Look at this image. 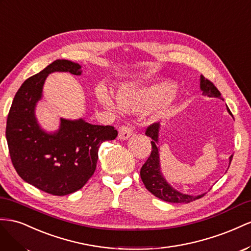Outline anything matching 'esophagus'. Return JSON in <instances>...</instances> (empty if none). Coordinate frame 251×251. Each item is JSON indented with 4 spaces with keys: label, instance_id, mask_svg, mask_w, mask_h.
Returning <instances> with one entry per match:
<instances>
[{
    "label": "esophagus",
    "instance_id": "34e87169",
    "mask_svg": "<svg viewBox=\"0 0 251 251\" xmlns=\"http://www.w3.org/2000/svg\"><path fill=\"white\" fill-rule=\"evenodd\" d=\"M134 131H135V127L132 125L122 126L120 131H119V139L123 140V141L128 140L134 134Z\"/></svg>",
    "mask_w": 251,
    "mask_h": 251
}]
</instances>
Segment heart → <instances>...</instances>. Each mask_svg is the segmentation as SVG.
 Wrapping results in <instances>:
<instances>
[{"instance_id":"obj_1","label":"heart","mask_w":251,"mask_h":251,"mask_svg":"<svg viewBox=\"0 0 251 251\" xmlns=\"http://www.w3.org/2000/svg\"><path fill=\"white\" fill-rule=\"evenodd\" d=\"M175 90V85L169 81H160L148 85L137 86L126 84L117 91V102L126 109L132 111H148L160 106L170 98ZM97 97L100 103L107 108H114V101L103 86H99Z\"/></svg>"}]
</instances>
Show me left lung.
<instances>
[{
	"label": "left lung",
	"instance_id": "8db88e82",
	"mask_svg": "<svg viewBox=\"0 0 251 251\" xmlns=\"http://www.w3.org/2000/svg\"><path fill=\"white\" fill-rule=\"evenodd\" d=\"M200 88H201L203 92V96L223 100L221 97V92L218 90L216 86L213 85V83L210 82L208 78H205L203 75H201ZM227 111L232 116V113L229 110L228 107ZM159 131L160 123H154L152 125H150L145 132L147 137L152 139L151 153H150L147 161L145 162L144 165L142 166L140 171L141 178L143 183H144L146 189L151 192L156 198L169 203H190L192 201H196V200L200 198H202L205 193L200 196H190L176 190L173 186L167 183L165 177L163 176L160 166V148L156 146L157 142H159ZM232 156L233 154L229 156V165H230V163L232 161Z\"/></svg>",
	"mask_w": 251,
	"mask_h": 251
}]
</instances>
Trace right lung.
I'll list each match as a JSON object with an SVG mask.
<instances>
[{
  "label": "right lung",
  "instance_id": "1",
  "mask_svg": "<svg viewBox=\"0 0 251 251\" xmlns=\"http://www.w3.org/2000/svg\"><path fill=\"white\" fill-rule=\"evenodd\" d=\"M55 71L82 74L77 63L56 60L27 78L12 101L6 140L13 167L25 182L50 195L66 196L87 183L96 171L100 145L116 139L118 131L83 119H61L58 130H43L34 110L46 77Z\"/></svg>",
  "mask_w": 251,
  "mask_h": 251
}]
</instances>
